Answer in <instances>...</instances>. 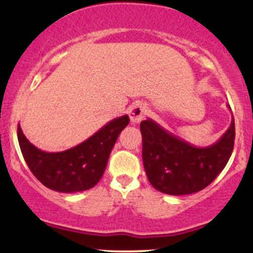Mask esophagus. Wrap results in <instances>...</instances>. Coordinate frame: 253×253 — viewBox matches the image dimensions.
Here are the masks:
<instances>
[{
	"label": "esophagus",
	"mask_w": 253,
	"mask_h": 253,
	"mask_svg": "<svg viewBox=\"0 0 253 253\" xmlns=\"http://www.w3.org/2000/svg\"><path fill=\"white\" fill-rule=\"evenodd\" d=\"M129 118L130 123L133 125H136L140 123L141 120L146 115V108H145L144 104L141 103H134L129 107Z\"/></svg>",
	"instance_id": "34e87169"
}]
</instances>
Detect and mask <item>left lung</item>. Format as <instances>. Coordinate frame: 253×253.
<instances>
[{
	"instance_id": "8db88e82",
	"label": "left lung",
	"mask_w": 253,
	"mask_h": 253,
	"mask_svg": "<svg viewBox=\"0 0 253 253\" xmlns=\"http://www.w3.org/2000/svg\"><path fill=\"white\" fill-rule=\"evenodd\" d=\"M140 130L147 178L153 188L168 195H188L210 185L227 164L236 136L233 115L221 138L205 147L183 140L152 119L141 121Z\"/></svg>"
}]
</instances>
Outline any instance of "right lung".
I'll return each instance as SVG.
<instances>
[{
  "label": "right lung",
  "instance_id": "obj_1",
  "mask_svg": "<svg viewBox=\"0 0 253 253\" xmlns=\"http://www.w3.org/2000/svg\"><path fill=\"white\" fill-rule=\"evenodd\" d=\"M128 123V115L113 119L85 141L62 152L39 150L26 138L20 125L17 139L28 168L45 187L59 193H77L97 184L119 134Z\"/></svg>",
  "mask_w": 253,
  "mask_h": 253
}]
</instances>
